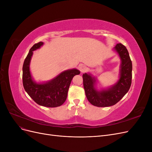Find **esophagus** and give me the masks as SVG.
I'll return each instance as SVG.
<instances>
[{
  "label": "esophagus",
  "mask_w": 152,
  "mask_h": 152,
  "mask_svg": "<svg viewBox=\"0 0 152 152\" xmlns=\"http://www.w3.org/2000/svg\"><path fill=\"white\" fill-rule=\"evenodd\" d=\"M79 70H80V71L81 73H84V72H85L87 70V67H86V66H85L84 65H80L79 67Z\"/></svg>",
  "instance_id": "esophagus-1"
}]
</instances>
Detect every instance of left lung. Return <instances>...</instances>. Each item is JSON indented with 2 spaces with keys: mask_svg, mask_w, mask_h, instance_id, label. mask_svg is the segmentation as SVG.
<instances>
[{
  "mask_svg": "<svg viewBox=\"0 0 152 152\" xmlns=\"http://www.w3.org/2000/svg\"><path fill=\"white\" fill-rule=\"evenodd\" d=\"M121 59L119 79L113 86L106 89H98V80L91 73L82 75L86 97L89 102L98 107H107L115 104L129 90L132 80V62L128 50L122 44L114 47Z\"/></svg>",
  "mask_w": 152,
  "mask_h": 152,
  "instance_id": "1",
  "label": "left lung"
}]
</instances>
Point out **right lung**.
<instances>
[{
  "mask_svg": "<svg viewBox=\"0 0 152 152\" xmlns=\"http://www.w3.org/2000/svg\"><path fill=\"white\" fill-rule=\"evenodd\" d=\"M44 43L40 42L31 48L23 65V84L28 94L35 103L45 107H57L64 103L73 77L80 74L76 68L63 71L53 79L36 82L31 77L30 64L33 51L40 48Z\"/></svg>",
  "mask_w": 152,
  "mask_h": 152,
  "instance_id": "right-lung-1",
  "label": "right lung"
}]
</instances>
